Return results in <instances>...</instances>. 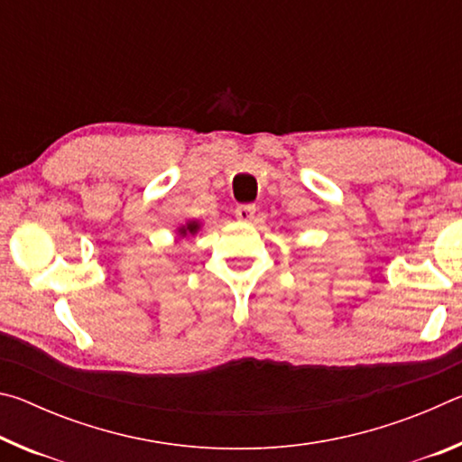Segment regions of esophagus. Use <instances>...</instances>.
Listing matches in <instances>:
<instances>
[{
    "mask_svg": "<svg viewBox=\"0 0 462 462\" xmlns=\"http://www.w3.org/2000/svg\"><path fill=\"white\" fill-rule=\"evenodd\" d=\"M256 208L254 206H238L236 208V220L242 224H250L254 220Z\"/></svg>",
    "mask_w": 462,
    "mask_h": 462,
    "instance_id": "esophagus-1",
    "label": "esophagus"
}]
</instances>
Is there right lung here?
<instances>
[{"label":"right lung","instance_id":"add662e5","mask_svg":"<svg viewBox=\"0 0 462 462\" xmlns=\"http://www.w3.org/2000/svg\"><path fill=\"white\" fill-rule=\"evenodd\" d=\"M201 230V222L199 220H187L185 224L179 226V228L175 230L179 238H191L195 236Z\"/></svg>","mask_w":462,"mask_h":462}]
</instances>
